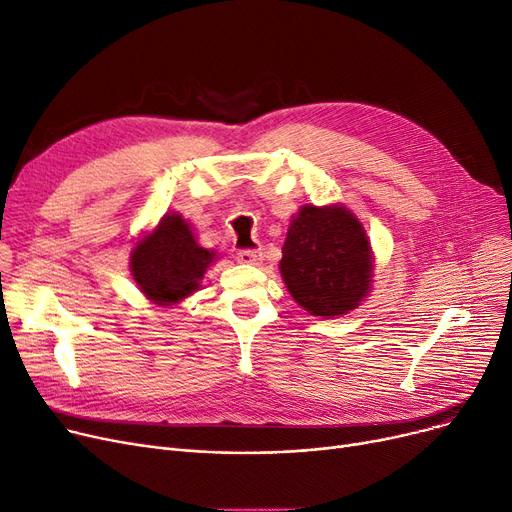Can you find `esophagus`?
<instances>
[{
    "instance_id": "obj_1",
    "label": "esophagus",
    "mask_w": 512,
    "mask_h": 512,
    "mask_svg": "<svg viewBox=\"0 0 512 512\" xmlns=\"http://www.w3.org/2000/svg\"><path fill=\"white\" fill-rule=\"evenodd\" d=\"M237 260L241 264H260L262 262V252H258V250H239Z\"/></svg>"
}]
</instances>
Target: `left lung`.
<instances>
[{"label":"left lung","instance_id":"8db88e82","mask_svg":"<svg viewBox=\"0 0 512 512\" xmlns=\"http://www.w3.org/2000/svg\"><path fill=\"white\" fill-rule=\"evenodd\" d=\"M279 271L306 313L323 319L359 309L374 283V252L361 220L342 203H306L290 220Z\"/></svg>","mask_w":512,"mask_h":512}]
</instances>
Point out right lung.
<instances>
[{
  "label": "right lung",
  "instance_id": "1",
  "mask_svg": "<svg viewBox=\"0 0 512 512\" xmlns=\"http://www.w3.org/2000/svg\"><path fill=\"white\" fill-rule=\"evenodd\" d=\"M216 260L218 252L201 248L185 216L166 212L134 241L130 273L149 302L174 306L201 290V279Z\"/></svg>",
  "mask_w": 512,
  "mask_h": 512
}]
</instances>
